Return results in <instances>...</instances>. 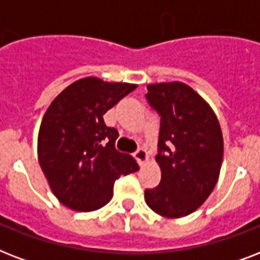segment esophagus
<instances>
[{
    "label": "esophagus",
    "instance_id": "34e87169",
    "mask_svg": "<svg viewBox=\"0 0 260 260\" xmlns=\"http://www.w3.org/2000/svg\"><path fill=\"white\" fill-rule=\"evenodd\" d=\"M134 156L136 158V160H138L140 165H144V163L148 160V155H147V151L144 150L143 147H139L138 150L135 151Z\"/></svg>",
    "mask_w": 260,
    "mask_h": 260
}]
</instances>
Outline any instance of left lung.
Segmentation results:
<instances>
[{"mask_svg":"<svg viewBox=\"0 0 260 260\" xmlns=\"http://www.w3.org/2000/svg\"><path fill=\"white\" fill-rule=\"evenodd\" d=\"M146 100L160 117L156 162L160 183L146 189L147 205L178 218L201 206L217 183L222 135L210 106L185 83L148 85Z\"/></svg>","mask_w":260,"mask_h":260,"instance_id":"1","label":"left lung"}]
</instances>
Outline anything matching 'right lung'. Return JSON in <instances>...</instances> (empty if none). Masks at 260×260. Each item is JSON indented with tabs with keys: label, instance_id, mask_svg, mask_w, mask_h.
Wrapping results in <instances>:
<instances>
[{
	"label": "right lung",
	"instance_id": "right-lung-1",
	"mask_svg": "<svg viewBox=\"0 0 260 260\" xmlns=\"http://www.w3.org/2000/svg\"><path fill=\"white\" fill-rule=\"evenodd\" d=\"M136 85L79 79L55 98L39 131V163L55 197L79 212L100 209L113 196L116 179L139 170L129 154L116 150V128L104 114Z\"/></svg>",
	"mask_w": 260,
	"mask_h": 260
}]
</instances>
